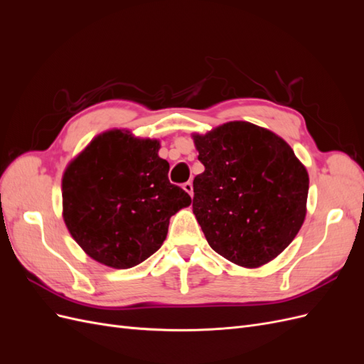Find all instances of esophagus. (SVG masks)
<instances>
[{
    "label": "esophagus",
    "mask_w": 364,
    "mask_h": 364,
    "mask_svg": "<svg viewBox=\"0 0 364 364\" xmlns=\"http://www.w3.org/2000/svg\"><path fill=\"white\" fill-rule=\"evenodd\" d=\"M183 190L188 193L190 196H193V183L191 182H185L183 183Z\"/></svg>",
    "instance_id": "34e87169"
}]
</instances>
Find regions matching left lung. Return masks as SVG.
<instances>
[{
	"label": "left lung",
	"mask_w": 364,
	"mask_h": 364,
	"mask_svg": "<svg viewBox=\"0 0 364 364\" xmlns=\"http://www.w3.org/2000/svg\"><path fill=\"white\" fill-rule=\"evenodd\" d=\"M205 171L194 178L193 213L208 245L243 267L287 247L305 220L308 173L273 132L230 121L194 135Z\"/></svg>",
	"instance_id": "left-lung-1"
}]
</instances>
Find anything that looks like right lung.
I'll return each mask as SVG.
<instances>
[{"label":"right lung","mask_w":364,"mask_h":364,"mask_svg":"<svg viewBox=\"0 0 364 364\" xmlns=\"http://www.w3.org/2000/svg\"><path fill=\"white\" fill-rule=\"evenodd\" d=\"M159 141L109 130L91 141L62 179L63 220L87 255L130 269L164 243L170 217L191 197L168 181Z\"/></svg>","instance_id":"1"}]
</instances>
